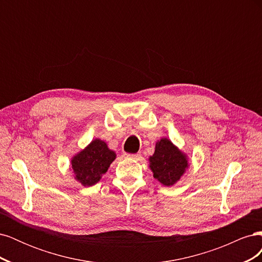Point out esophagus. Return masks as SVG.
<instances>
[{
    "mask_svg": "<svg viewBox=\"0 0 262 262\" xmlns=\"http://www.w3.org/2000/svg\"><path fill=\"white\" fill-rule=\"evenodd\" d=\"M125 156L128 158H132V160H140L141 158V153H137V154H125Z\"/></svg>",
    "mask_w": 262,
    "mask_h": 262,
    "instance_id": "obj_1",
    "label": "esophagus"
}]
</instances>
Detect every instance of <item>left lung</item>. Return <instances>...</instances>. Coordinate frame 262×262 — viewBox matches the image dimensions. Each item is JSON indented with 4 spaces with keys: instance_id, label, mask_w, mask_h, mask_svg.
I'll use <instances>...</instances> for the list:
<instances>
[{
    "instance_id": "8db88e82",
    "label": "left lung",
    "mask_w": 262,
    "mask_h": 262,
    "mask_svg": "<svg viewBox=\"0 0 262 262\" xmlns=\"http://www.w3.org/2000/svg\"><path fill=\"white\" fill-rule=\"evenodd\" d=\"M148 163L153 177L165 187L176 185L190 166L188 155L167 138L157 140Z\"/></svg>"
}]
</instances>
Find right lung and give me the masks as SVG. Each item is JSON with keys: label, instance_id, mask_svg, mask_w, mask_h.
Listing matches in <instances>:
<instances>
[{"label": "right lung", "instance_id": "right-lung-1", "mask_svg": "<svg viewBox=\"0 0 262 262\" xmlns=\"http://www.w3.org/2000/svg\"><path fill=\"white\" fill-rule=\"evenodd\" d=\"M117 157L104 140L95 139L71 158L70 169L74 179L84 187L96 185Z\"/></svg>", "mask_w": 262, "mask_h": 262}]
</instances>
